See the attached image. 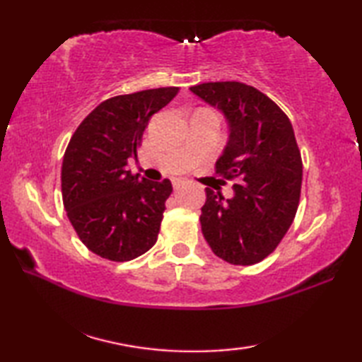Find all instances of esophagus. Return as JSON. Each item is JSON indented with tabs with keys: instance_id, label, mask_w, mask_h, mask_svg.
Instances as JSON below:
<instances>
[{
	"instance_id": "34e87169",
	"label": "esophagus",
	"mask_w": 362,
	"mask_h": 362,
	"mask_svg": "<svg viewBox=\"0 0 362 362\" xmlns=\"http://www.w3.org/2000/svg\"><path fill=\"white\" fill-rule=\"evenodd\" d=\"M173 185H174V188H175V189H177V188H180V185H182V180H179V179L173 180Z\"/></svg>"
}]
</instances>
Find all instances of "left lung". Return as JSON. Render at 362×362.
Masks as SVG:
<instances>
[{
  "instance_id": "obj_1",
  "label": "left lung",
  "mask_w": 362,
  "mask_h": 362,
  "mask_svg": "<svg viewBox=\"0 0 362 362\" xmlns=\"http://www.w3.org/2000/svg\"><path fill=\"white\" fill-rule=\"evenodd\" d=\"M226 115L230 135L214 173L236 180L235 196L205 188L201 226L214 255L252 266L276 249L296 218L303 165L289 118L247 83L226 81L189 87Z\"/></svg>"
}]
</instances>
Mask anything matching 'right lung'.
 <instances>
[{"mask_svg": "<svg viewBox=\"0 0 362 362\" xmlns=\"http://www.w3.org/2000/svg\"><path fill=\"white\" fill-rule=\"evenodd\" d=\"M161 87L105 99L76 129L62 163V199L79 240L101 258L130 261L157 243L171 182L127 169L153 113L179 93Z\"/></svg>", "mask_w": 362, "mask_h": 362, "instance_id": "1", "label": "right lung"}]
</instances>
